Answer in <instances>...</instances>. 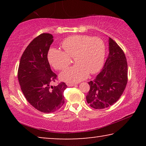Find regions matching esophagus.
Instances as JSON below:
<instances>
[{
	"mask_svg": "<svg viewBox=\"0 0 146 146\" xmlns=\"http://www.w3.org/2000/svg\"><path fill=\"white\" fill-rule=\"evenodd\" d=\"M68 86H69V87H71V86H76V84H68Z\"/></svg>",
	"mask_w": 146,
	"mask_h": 146,
	"instance_id": "1",
	"label": "esophagus"
}]
</instances>
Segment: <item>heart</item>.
<instances>
[{"instance_id":"heart-1","label":"heart","mask_w":146,"mask_h":146,"mask_svg":"<svg viewBox=\"0 0 146 146\" xmlns=\"http://www.w3.org/2000/svg\"><path fill=\"white\" fill-rule=\"evenodd\" d=\"M64 51L51 48L48 51L49 63L56 70H63L75 58V66L64 70L60 75L62 80L75 83L84 80L89 73H98L104 65L106 47L102 39L88 35H76L62 42Z\"/></svg>"}]
</instances>
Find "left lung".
Instances as JSON below:
<instances>
[{
	"label": "left lung",
	"mask_w": 146,
	"mask_h": 146,
	"mask_svg": "<svg viewBox=\"0 0 146 146\" xmlns=\"http://www.w3.org/2000/svg\"><path fill=\"white\" fill-rule=\"evenodd\" d=\"M110 53L102 71L89 82L87 102L97 110L112 106L119 99L127 83V63L120 47L109 38Z\"/></svg>",
	"instance_id": "1"
}]
</instances>
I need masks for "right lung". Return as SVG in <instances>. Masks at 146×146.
<instances>
[{
    "mask_svg": "<svg viewBox=\"0 0 146 146\" xmlns=\"http://www.w3.org/2000/svg\"><path fill=\"white\" fill-rule=\"evenodd\" d=\"M53 36L42 33L32 40L20 60L18 79L21 90L28 102L36 110L49 113L56 111L64 103V82L51 86L56 76L51 70L48 53Z\"/></svg>",
    "mask_w": 146,
    "mask_h": 146,
    "instance_id": "right-lung-1",
    "label": "right lung"
}]
</instances>
